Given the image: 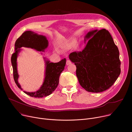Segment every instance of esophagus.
Listing matches in <instances>:
<instances>
[{"instance_id":"obj_1","label":"esophagus","mask_w":132,"mask_h":132,"mask_svg":"<svg viewBox=\"0 0 132 132\" xmlns=\"http://www.w3.org/2000/svg\"><path fill=\"white\" fill-rule=\"evenodd\" d=\"M71 63H72V62H71V60H70L68 59V60L66 61V65H70Z\"/></svg>"}]
</instances>
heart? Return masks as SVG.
Masks as SVG:
<instances>
[{"mask_svg":"<svg viewBox=\"0 0 132 132\" xmlns=\"http://www.w3.org/2000/svg\"><path fill=\"white\" fill-rule=\"evenodd\" d=\"M73 46H74V44L73 43H66V44H62L60 45V47L62 48H63V49L66 50L72 47Z\"/></svg>","mask_w":132,"mask_h":132,"instance_id":"b5f03b06","label":"heart"}]
</instances>
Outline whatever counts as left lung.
<instances>
[{"instance_id":"1","label":"left lung","mask_w":132,"mask_h":132,"mask_svg":"<svg viewBox=\"0 0 132 132\" xmlns=\"http://www.w3.org/2000/svg\"><path fill=\"white\" fill-rule=\"evenodd\" d=\"M82 51L73 52L69 59L77 67L80 85L86 91L101 93L111 87L121 72L119 52L110 32L105 29L89 31Z\"/></svg>"}]
</instances>
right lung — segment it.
Returning a JSON list of instances; mask_svg holds the SVG:
<instances>
[{
    "label": "right lung",
    "mask_w": 132,
    "mask_h": 132,
    "mask_svg": "<svg viewBox=\"0 0 132 132\" xmlns=\"http://www.w3.org/2000/svg\"><path fill=\"white\" fill-rule=\"evenodd\" d=\"M48 42L45 36L38 35L32 31H26L22 35L18 38L15 43V52L12 54L11 62L13 67V77L17 86L23 90L22 88L18 82L19 75L17 69V58L21 48L22 47H28L39 52H44L47 47ZM41 54L42 53L40 52ZM43 59L45 61V70L44 79L42 85L40 88L35 92H23L33 97L41 98L51 95L57 87L59 77L61 73L64 70L66 64V59H62L58 62H51L45 57Z\"/></svg>",
    "instance_id": "right-lung-1"
}]
</instances>
